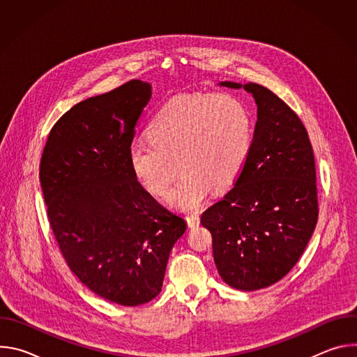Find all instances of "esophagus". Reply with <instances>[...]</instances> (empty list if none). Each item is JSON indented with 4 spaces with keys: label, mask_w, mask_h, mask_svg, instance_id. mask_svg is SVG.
Here are the masks:
<instances>
[{
    "label": "esophagus",
    "mask_w": 357,
    "mask_h": 357,
    "mask_svg": "<svg viewBox=\"0 0 357 357\" xmlns=\"http://www.w3.org/2000/svg\"><path fill=\"white\" fill-rule=\"evenodd\" d=\"M186 222H188V226H189V227H196V226H199V223H200L199 213H189V215L186 216Z\"/></svg>",
    "instance_id": "obj_1"
}]
</instances>
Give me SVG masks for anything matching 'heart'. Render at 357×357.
<instances>
[{
	"mask_svg": "<svg viewBox=\"0 0 357 357\" xmlns=\"http://www.w3.org/2000/svg\"><path fill=\"white\" fill-rule=\"evenodd\" d=\"M146 132L149 141L137 139L128 148L135 178L162 196L178 169L168 200L189 211L200 206L211 189L222 192L237 179L251 151L252 119L233 94H183L151 119Z\"/></svg>",
	"mask_w": 357,
	"mask_h": 357,
	"instance_id": "1",
	"label": "heart"
}]
</instances>
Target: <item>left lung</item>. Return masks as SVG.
I'll return each instance as SVG.
<instances>
[{"mask_svg":"<svg viewBox=\"0 0 357 357\" xmlns=\"http://www.w3.org/2000/svg\"><path fill=\"white\" fill-rule=\"evenodd\" d=\"M222 86L238 89L240 83ZM257 103L247 162L227 193L202 215L223 281L241 291L287 275L318 222L314 149L296 113L267 87L243 86Z\"/></svg>","mask_w":357,"mask_h":357,"instance_id":"8db88e82","label":"left lung"}]
</instances>
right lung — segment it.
Wrapping results in <instances>:
<instances>
[{
    "label": "right lung",
    "mask_w": 357,
    "mask_h": 357,
    "mask_svg": "<svg viewBox=\"0 0 357 357\" xmlns=\"http://www.w3.org/2000/svg\"><path fill=\"white\" fill-rule=\"evenodd\" d=\"M151 86L130 80L80 101L50 130L39 165L62 256L96 295L137 307L162 288L186 222L137 181L128 158Z\"/></svg>",
    "instance_id": "add662e5"
}]
</instances>
